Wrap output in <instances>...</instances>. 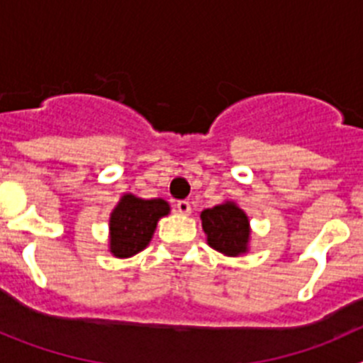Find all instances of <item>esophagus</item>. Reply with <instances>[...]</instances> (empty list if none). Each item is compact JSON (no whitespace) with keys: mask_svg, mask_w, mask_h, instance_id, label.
I'll list each match as a JSON object with an SVG mask.
<instances>
[{"mask_svg":"<svg viewBox=\"0 0 363 363\" xmlns=\"http://www.w3.org/2000/svg\"><path fill=\"white\" fill-rule=\"evenodd\" d=\"M176 209L182 214H191V203H189L187 200H179L178 203H176Z\"/></svg>","mask_w":363,"mask_h":363,"instance_id":"1","label":"esophagus"}]
</instances>
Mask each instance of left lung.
Segmentation results:
<instances>
[{
    "mask_svg": "<svg viewBox=\"0 0 363 363\" xmlns=\"http://www.w3.org/2000/svg\"><path fill=\"white\" fill-rule=\"evenodd\" d=\"M201 227L207 234V243L227 256H236L247 251L249 242V220L240 207L227 201L205 209L201 213Z\"/></svg>",
    "mask_w": 363,
    "mask_h": 363,
    "instance_id": "8db88e82",
    "label": "left lung"
}]
</instances>
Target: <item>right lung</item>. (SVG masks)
<instances>
[{
  "mask_svg": "<svg viewBox=\"0 0 363 363\" xmlns=\"http://www.w3.org/2000/svg\"><path fill=\"white\" fill-rule=\"evenodd\" d=\"M169 213L165 200H142L125 194L111 214V252L118 258H129L147 247L156 223Z\"/></svg>",
  "mask_w": 363,
  "mask_h": 363,
  "instance_id": "1",
  "label": "right lung"
}]
</instances>
